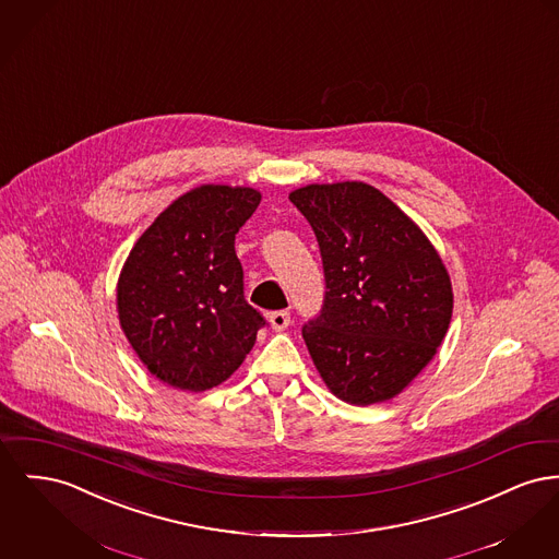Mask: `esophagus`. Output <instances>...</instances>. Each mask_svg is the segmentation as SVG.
Listing matches in <instances>:
<instances>
[{
  "label": "esophagus",
  "mask_w": 559,
  "mask_h": 559,
  "mask_svg": "<svg viewBox=\"0 0 559 559\" xmlns=\"http://www.w3.org/2000/svg\"><path fill=\"white\" fill-rule=\"evenodd\" d=\"M270 325L274 331H283V329L292 325V314L287 310H276V312H270Z\"/></svg>",
  "instance_id": "1"
}]
</instances>
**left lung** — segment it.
<instances>
[{"instance_id":"obj_1","label":"left lung","mask_w":559,"mask_h":559,"mask_svg":"<svg viewBox=\"0 0 559 559\" xmlns=\"http://www.w3.org/2000/svg\"><path fill=\"white\" fill-rule=\"evenodd\" d=\"M289 200L312 226L325 274L301 335L331 393L371 405L435 357L452 319L448 270L423 230L362 181L306 186Z\"/></svg>"}]
</instances>
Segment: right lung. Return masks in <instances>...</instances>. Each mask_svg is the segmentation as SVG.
I'll return each mask as SVG.
<instances>
[{
  "mask_svg": "<svg viewBox=\"0 0 559 559\" xmlns=\"http://www.w3.org/2000/svg\"><path fill=\"white\" fill-rule=\"evenodd\" d=\"M251 188L200 186L143 231L118 281V314L166 384L209 391L245 361L265 319L245 299L234 240L260 204Z\"/></svg>",
  "mask_w": 559,
  "mask_h": 559,
  "instance_id": "add662e5",
  "label": "right lung"
}]
</instances>
